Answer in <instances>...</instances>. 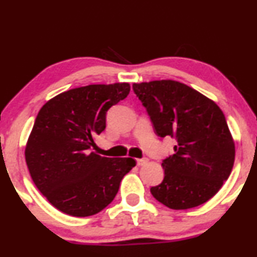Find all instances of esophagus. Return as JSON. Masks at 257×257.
I'll return each mask as SVG.
<instances>
[{"label":"esophagus","mask_w":257,"mask_h":257,"mask_svg":"<svg viewBox=\"0 0 257 257\" xmlns=\"http://www.w3.org/2000/svg\"><path fill=\"white\" fill-rule=\"evenodd\" d=\"M147 162H148L147 158H139V159H137V164H138L139 166L145 165V164H146Z\"/></svg>","instance_id":"obj_1"}]
</instances>
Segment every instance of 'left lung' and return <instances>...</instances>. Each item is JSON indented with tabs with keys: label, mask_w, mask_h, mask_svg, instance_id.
<instances>
[{
	"label": "left lung",
	"mask_w": 257,
	"mask_h": 257,
	"mask_svg": "<svg viewBox=\"0 0 257 257\" xmlns=\"http://www.w3.org/2000/svg\"><path fill=\"white\" fill-rule=\"evenodd\" d=\"M154 133L176 140L163 160L164 179L151 193L172 209L205 203L218 193L234 163V144L222 111L211 99L172 80L133 85Z\"/></svg>",
	"instance_id": "1"
}]
</instances>
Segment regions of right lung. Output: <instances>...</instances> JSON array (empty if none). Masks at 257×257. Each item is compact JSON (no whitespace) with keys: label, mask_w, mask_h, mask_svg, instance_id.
Listing matches in <instances>:
<instances>
[{"label":"right lung","mask_w":257,"mask_h":257,"mask_svg":"<svg viewBox=\"0 0 257 257\" xmlns=\"http://www.w3.org/2000/svg\"><path fill=\"white\" fill-rule=\"evenodd\" d=\"M129 91L125 82L88 85L56 95L39 110L25 157L36 187L58 211L80 218L97 214L135 166L132 158H105L91 151L106 125L107 110Z\"/></svg>","instance_id":"obj_1"}]
</instances>
